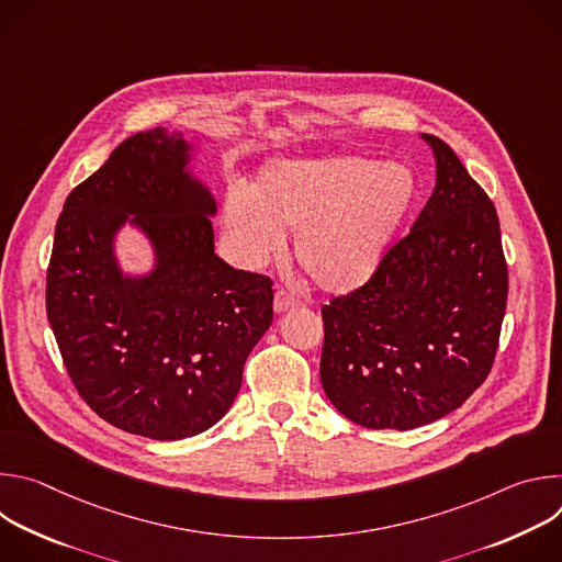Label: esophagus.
Returning <instances> with one entry per match:
<instances>
[{
  "label": "esophagus",
  "mask_w": 562,
  "mask_h": 562,
  "mask_svg": "<svg viewBox=\"0 0 562 562\" xmlns=\"http://www.w3.org/2000/svg\"><path fill=\"white\" fill-rule=\"evenodd\" d=\"M300 304V300L295 297V295H291L289 291H284V289H278L276 291V297H273V308H276V313H284V311H289V308H293V306H297Z\"/></svg>",
  "instance_id": "obj_1"
}]
</instances>
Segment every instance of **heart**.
Masks as SVG:
<instances>
[{
    "instance_id": "1",
    "label": "heart",
    "mask_w": 562,
    "mask_h": 562,
    "mask_svg": "<svg viewBox=\"0 0 562 562\" xmlns=\"http://www.w3.org/2000/svg\"><path fill=\"white\" fill-rule=\"evenodd\" d=\"M418 176L362 155L267 162L251 189L224 198L222 226L237 262L265 267L295 231V258L327 293H351L380 269L418 200Z\"/></svg>"
}]
</instances>
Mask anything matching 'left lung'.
<instances>
[{
	"mask_svg": "<svg viewBox=\"0 0 562 562\" xmlns=\"http://www.w3.org/2000/svg\"><path fill=\"white\" fill-rule=\"evenodd\" d=\"M436 189L375 276L323 306L319 380L367 429L407 431L458 409L492 371L507 262L490 195L436 135Z\"/></svg>",
	"mask_w": 562,
	"mask_h": 562,
	"instance_id": "obj_1",
	"label": "left lung"
}]
</instances>
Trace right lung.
<instances>
[{"label": "right lung", "mask_w": 562, "mask_h": 562, "mask_svg": "<svg viewBox=\"0 0 562 562\" xmlns=\"http://www.w3.org/2000/svg\"><path fill=\"white\" fill-rule=\"evenodd\" d=\"M191 153L167 128L124 139L66 198L46 273L48 323L77 393L113 427L150 440L213 427L273 319V282L215 256L217 206L189 169ZM124 223L154 249L144 277L116 262Z\"/></svg>", "instance_id": "obj_1"}]
</instances>
